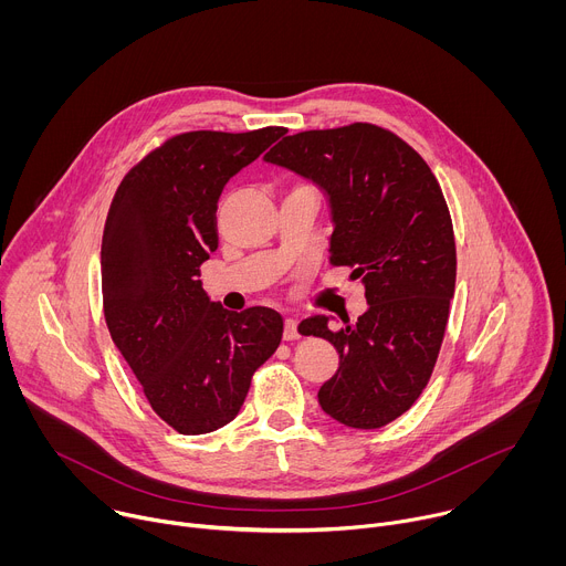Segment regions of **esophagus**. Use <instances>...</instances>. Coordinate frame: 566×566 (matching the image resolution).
Masks as SVG:
<instances>
[{
    "instance_id": "1",
    "label": "esophagus",
    "mask_w": 566,
    "mask_h": 566,
    "mask_svg": "<svg viewBox=\"0 0 566 566\" xmlns=\"http://www.w3.org/2000/svg\"><path fill=\"white\" fill-rule=\"evenodd\" d=\"M284 340H300L297 322L293 317H286V322H284Z\"/></svg>"
}]
</instances>
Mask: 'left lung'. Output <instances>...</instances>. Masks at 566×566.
I'll return each instance as SVG.
<instances>
[{"instance_id": "8db88e82", "label": "left lung", "mask_w": 566, "mask_h": 566, "mask_svg": "<svg viewBox=\"0 0 566 566\" xmlns=\"http://www.w3.org/2000/svg\"><path fill=\"white\" fill-rule=\"evenodd\" d=\"M264 158L327 192L329 264L365 284L356 325L334 329L325 315L300 325L340 354L319 406L343 426L382 428L415 406L446 336L457 249L441 186L415 147L371 123L284 136Z\"/></svg>"}]
</instances>
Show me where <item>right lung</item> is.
<instances>
[{
	"label": "right lung",
	"instance_id": "1",
	"mask_svg": "<svg viewBox=\"0 0 566 566\" xmlns=\"http://www.w3.org/2000/svg\"><path fill=\"white\" fill-rule=\"evenodd\" d=\"M284 127L184 132L123 177L103 230V311L151 410L179 434H206L244 406L280 347L284 319L208 300L201 264L217 251V199Z\"/></svg>",
	"mask_w": 566,
	"mask_h": 566
}]
</instances>
